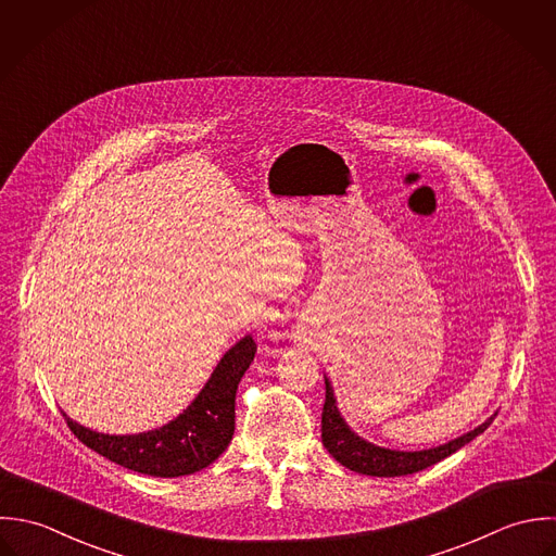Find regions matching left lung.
<instances>
[{"label": "left lung", "mask_w": 556, "mask_h": 556, "mask_svg": "<svg viewBox=\"0 0 556 556\" xmlns=\"http://www.w3.org/2000/svg\"><path fill=\"white\" fill-rule=\"evenodd\" d=\"M494 416H490L477 429H472L442 446H433V448H425V451H392V448L370 444L350 429V425L345 422V418L341 416V412L337 407L332 383L326 377L321 440H324V446L330 451V455L339 464H343L345 468H350L354 472L369 475V477H403V475H414L418 470H425V468L442 462L444 457L453 455L464 444H468L479 433H483L492 425Z\"/></svg>", "instance_id": "1"}]
</instances>
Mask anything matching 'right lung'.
<instances>
[{"mask_svg":"<svg viewBox=\"0 0 556 556\" xmlns=\"http://www.w3.org/2000/svg\"><path fill=\"white\" fill-rule=\"evenodd\" d=\"M254 354L256 343L248 334L224 354L186 412L160 429L110 435L81 427L64 414L66 425L88 448L134 472L164 479L193 475L213 464L232 440L235 392Z\"/></svg>","mask_w":556,"mask_h":556,"instance_id":"1","label":"right lung"}]
</instances>
